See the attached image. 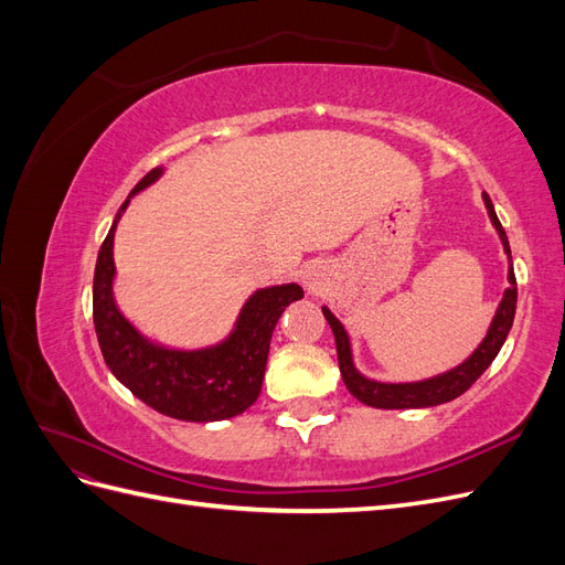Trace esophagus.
Here are the masks:
<instances>
[{
    "instance_id": "1",
    "label": "esophagus",
    "mask_w": 565,
    "mask_h": 565,
    "mask_svg": "<svg viewBox=\"0 0 565 565\" xmlns=\"http://www.w3.org/2000/svg\"><path fill=\"white\" fill-rule=\"evenodd\" d=\"M306 289H311V292H313V289H316V285H313L311 280H306Z\"/></svg>"
}]
</instances>
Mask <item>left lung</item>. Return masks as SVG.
I'll list each match as a JSON object with an SVG mask.
<instances>
[{
	"label": "left lung",
	"instance_id": "left-lung-1",
	"mask_svg": "<svg viewBox=\"0 0 565 565\" xmlns=\"http://www.w3.org/2000/svg\"><path fill=\"white\" fill-rule=\"evenodd\" d=\"M483 200H486L488 214L492 218V226L498 228L504 252L509 254V262H511L507 233L500 224L498 214H494V207H492L488 193H483ZM322 313H324V318H328L330 328L334 332L341 380H344L347 388L358 401L370 405V407H382V409L431 407V405L448 403V401L461 396V393H465L488 370V365L494 361V355L500 353L504 339L511 330V322H514V316H516V276H514V266H509V287L500 301L498 313H494V318H492V324H490L486 339L481 341V347H478L459 367H455L446 374H438V377H434V380L413 382V384H384V382H372V380L363 377V374L353 367L351 344H349V334L344 330V324H341L330 313V309H322Z\"/></svg>",
	"mask_w": 565,
	"mask_h": 565
}]
</instances>
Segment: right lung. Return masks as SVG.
I'll return each mask as SVG.
<instances>
[{
  "instance_id": "add662e5",
  "label": "right lung",
  "mask_w": 565,
  "mask_h": 565,
  "mask_svg": "<svg viewBox=\"0 0 565 565\" xmlns=\"http://www.w3.org/2000/svg\"><path fill=\"white\" fill-rule=\"evenodd\" d=\"M160 174V167L150 169L131 195L143 191ZM129 198L100 245L94 270V328L106 365L136 398L167 417L218 422L245 413L262 393L276 322L285 306L303 297V289L299 285H278L254 292L241 311L233 334L218 347L174 351L152 344L117 311L113 299V237Z\"/></svg>"
}]
</instances>
